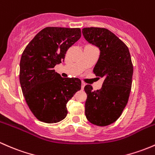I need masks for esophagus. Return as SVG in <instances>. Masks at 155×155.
Listing matches in <instances>:
<instances>
[{
	"instance_id": "obj_1",
	"label": "esophagus",
	"mask_w": 155,
	"mask_h": 155,
	"mask_svg": "<svg viewBox=\"0 0 155 155\" xmlns=\"http://www.w3.org/2000/svg\"><path fill=\"white\" fill-rule=\"evenodd\" d=\"M85 86H86V84H85V83H84V82L81 83V89H82V90H84Z\"/></svg>"
}]
</instances>
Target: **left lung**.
<instances>
[{"label": "left lung", "mask_w": 155, "mask_h": 155, "mask_svg": "<svg viewBox=\"0 0 155 155\" xmlns=\"http://www.w3.org/2000/svg\"><path fill=\"white\" fill-rule=\"evenodd\" d=\"M85 39L99 48L101 53L93 71L104 78L102 87L92 90L86 85L85 114L92 124L106 126L120 117L129 101L131 89L133 65L127 46L105 28H84Z\"/></svg>", "instance_id": "obj_1"}]
</instances>
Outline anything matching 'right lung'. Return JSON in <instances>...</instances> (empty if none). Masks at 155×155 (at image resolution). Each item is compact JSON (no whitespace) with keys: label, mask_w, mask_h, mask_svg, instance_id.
<instances>
[{"label":"right lung","mask_w":155,"mask_h":155,"mask_svg":"<svg viewBox=\"0 0 155 155\" xmlns=\"http://www.w3.org/2000/svg\"><path fill=\"white\" fill-rule=\"evenodd\" d=\"M81 37L79 28L46 27L23 51L20 84L29 109L40 121L55 124L64 120L66 104L81 90V80L62 78L54 69Z\"/></svg>","instance_id":"1"}]
</instances>
